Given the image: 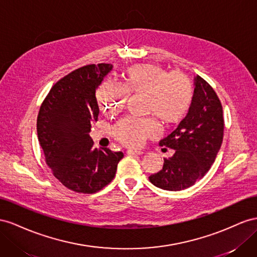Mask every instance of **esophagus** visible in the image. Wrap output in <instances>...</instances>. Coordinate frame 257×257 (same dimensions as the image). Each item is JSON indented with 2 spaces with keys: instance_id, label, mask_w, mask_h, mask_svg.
I'll use <instances>...</instances> for the list:
<instances>
[{
  "instance_id": "obj_1",
  "label": "esophagus",
  "mask_w": 257,
  "mask_h": 257,
  "mask_svg": "<svg viewBox=\"0 0 257 257\" xmlns=\"http://www.w3.org/2000/svg\"><path fill=\"white\" fill-rule=\"evenodd\" d=\"M127 154H128V155H142L143 152L142 151H137V150H128Z\"/></svg>"
}]
</instances>
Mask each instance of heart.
I'll use <instances>...</instances> for the list:
<instances>
[{
    "label": "heart",
    "instance_id": "b5f03b06",
    "mask_svg": "<svg viewBox=\"0 0 257 257\" xmlns=\"http://www.w3.org/2000/svg\"><path fill=\"white\" fill-rule=\"evenodd\" d=\"M122 86L106 80L100 86L97 100L102 112H118L128 100L129 93L148 96V112L167 124L181 121L188 114L194 101V85L183 73H171L157 65L138 64L123 73ZM160 135L155 118L128 117L117 122L113 136L129 148H140L146 139Z\"/></svg>",
    "mask_w": 257,
    "mask_h": 257
}]
</instances>
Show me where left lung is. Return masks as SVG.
Wrapping results in <instances>:
<instances>
[{
	"label": "left lung",
	"mask_w": 257,
	"mask_h": 257,
	"mask_svg": "<svg viewBox=\"0 0 257 257\" xmlns=\"http://www.w3.org/2000/svg\"><path fill=\"white\" fill-rule=\"evenodd\" d=\"M194 101L178 128L159 145L174 150L150 182L165 190H182L201 180L213 165L224 136L223 107L216 92L202 77H195Z\"/></svg>",
	"instance_id": "obj_1"
}]
</instances>
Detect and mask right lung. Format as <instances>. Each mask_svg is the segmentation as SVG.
<instances>
[{
    "label": "right lung",
    "mask_w": 257,
    "mask_h": 257,
    "mask_svg": "<svg viewBox=\"0 0 257 257\" xmlns=\"http://www.w3.org/2000/svg\"><path fill=\"white\" fill-rule=\"evenodd\" d=\"M112 68L88 64L71 72L51 87L39 112L36 128L46 164L76 193L93 194L106 186L123 157L121 152L93 149L89 136L99 116L96 90Z\"/></svg>",
    "instance_id": "obj_1"
}]
</instances>
